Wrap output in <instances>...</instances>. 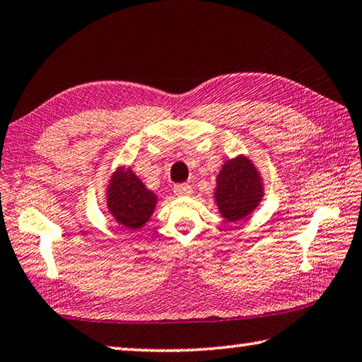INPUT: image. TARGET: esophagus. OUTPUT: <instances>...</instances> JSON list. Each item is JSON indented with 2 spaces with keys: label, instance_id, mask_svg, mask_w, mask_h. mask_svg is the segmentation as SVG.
Masks as SVG:
<instances>
[{
  "label": "esophagus",
  "instance_id": "1",
  "mask_svg": "<svg viewBox=\"0 0 362 362\" xmlns=\"http://www.w3.org/2000/svg\"><path fill=\"white\" fill-rule=\"evenodd\" d=\"M174 193L177 196H192L193 194V188L188 183H180V185L174 187Z\"/></svg>",
  "mask_w": 362,
  "mask_h": 362
}]
</instances>
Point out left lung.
Segmentation results:
<instances>
[{"label": "left lung", "instance_id": "1", "mask_svg": "<svg viewBox=\"0 0 362 362\" xmlns=\"http://www.w3.org/2000/svg\"><path fill=\"white\" fill-rule=\"evenodd\" d=\"M214 198L226 221H240L258 209L264 198L259 170L245 155L226 160L216 175Z\"/></svg>", "mask_w": 362, "mask_h": 362}]
</instances>
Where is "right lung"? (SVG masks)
Listing matches in <instances>:
<instances>
[{
	"mask_svg": "<svg viewBox=\"0 0 362 362\" xmlns=\"http://www.w3.org/2000/svg\"><path fill=\"white\" fill-rule=\"evenodd\" d=\"M109 214L127 229H141L156 207V194L144 185L133 169L120 166L110 175L106 189Z\"/></svg>",
	"mask_w": 362,
	"mask_h": 362,
	"instance_id": "1",
	"label": "right lung"
}]
</instances>
